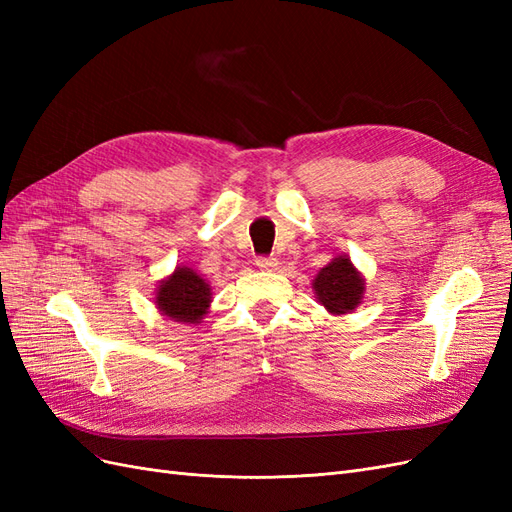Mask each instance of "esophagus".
I'll list each match as a JSON object with an SVG mask.
<instances>
[{
    "instance_id": "esophagus-1",
    "label": "esophagus",
    "mask_w": 512,
    "mask_h": 512,
    "mask_svg": "<svg viewBox=\"0 0 512 512\" xmlns=\"http://www.w3.org/2000/svg\"><path fill=\"white\" fill-rule=\"evenodd\" d=\"M256 267L258 269H275L277 267V258H273V256H258L256 258Z\"/></svg>"
}]
</instances>
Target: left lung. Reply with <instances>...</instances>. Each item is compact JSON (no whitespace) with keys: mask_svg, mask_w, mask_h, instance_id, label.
<instances>
[{"mask_svg":"<svg viewBox=\"0 0 512 512\" xmlns=\"http://www.w3.org/2000/svg\"><path fill=\"white\" fill-rule=\"evenodd\" d=\"M318 301L333 314H346L363 299V277L346 256L333 258L314 280Z\"/></svg>","mask_w":512,"mask_h":512,"instance_id":"1","label":"left lung"}]
</instances>
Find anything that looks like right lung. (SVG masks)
<instances>
[{
    "label": "right lung",
    "instance_id": "obj_1",
    "mask_svg": "<svg viewBox=\"0 0 512 512\" xmlns=\"http://www.w3.org/2000/svg\"><path fill=\"white\" fill-rule=\"evenodd\" d=\"M156 303L168 318L177 322H198L209 309L211 288L192 269L179 267L160 284Z\"/></svg>",
    "mask_w": 512,
    "mask_h": 512
}]
</instances>
